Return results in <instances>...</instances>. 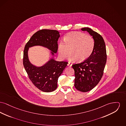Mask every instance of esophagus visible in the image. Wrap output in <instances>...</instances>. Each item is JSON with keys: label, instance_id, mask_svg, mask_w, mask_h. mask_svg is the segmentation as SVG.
<instances>
[{"label": "esophagus", "instance_id": "esophagus-1", "mask_svg": "<svg viewBox=\"0 0 126 126\" xmlns=\"http://www.w3.org/2000/svg\"><path fill=\"white\" fill-rule=\"evenodd\" d=\"M72 64H71V63H69V62H68V64H67V66H68V67H72Z\"/></svg>", "mask_w": 126, "mask_h": 126}]
</instances>
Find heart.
<instances>
[{
  "instance_id": "1",
  "label": "heart",
  "mask_w": 126,
  "mask_h": 126,
  "mask_svg": "<svg viewBox=\"0 0 126 126\" xmlns=\"http://www.w3.org/2000/svg\"><path fill=\"white\" fill-rule=\"evenodd\" d=\"M64 41L58 45V53L61 59H64L69 54L68 60L70 62H83L92 54L95 45L94 40L91 36L81 32L73 31L67 33Z\"/></svg>"
}]
</instances>
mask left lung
I'll return each instance as SVG.
<instances>
[{
    "label": "left lung",
    "instance_id": "1",
    "mask_svg": "<svg viewBox=\"0 0 126 126\" xmlns=\"http://www.w3.org/2000/svg\"><path fill=\"white\" fill-rule=\"evenodd\" d=\"M92 36L95 45L93 52L87 60L72 65L75 71V87L86 92L95 87L101 80L107 61L105 43L102 37L89 28L81 29Z\"/></svg>",
    "mask_w": 126,
    "mask_h": 126
}]
</instances>
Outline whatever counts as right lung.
<instances>
[{
    "label": "right lung",
    "mask_w": 126,
    "mask_h": 126,
    "mask_svg": "<svg viewBox=\"0 0 126 126\" xmlns=\"http://www.w3.org/2000/svg\"><path fill=\"white\" fill-rule=\"evenodd\" d=\"M59 31L55 30H40L35 33L26 44L24 50L23 65L30 80L39 90L45 92L53 91L58 87V79L67 66V62L57 61L54 59L58 51ZM39 45L50 50L52 57L42 66L38 67L30 62L28 56L29 48Z\"/></svg>",
    "instance_id": "1"
}]
</instances>
